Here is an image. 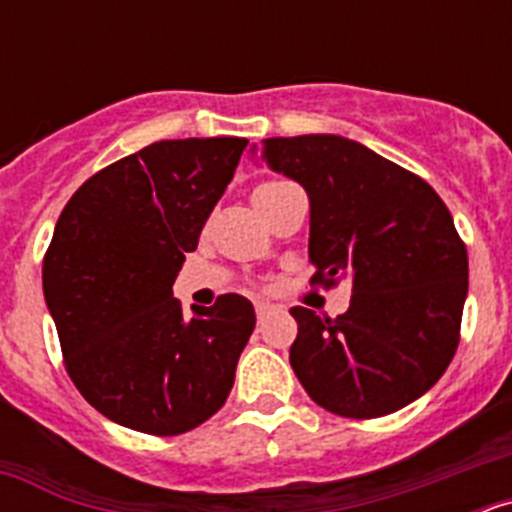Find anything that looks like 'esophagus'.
Returning <instances> with one entry per match:
<instances>
[{"label": "esophagus", "mask_w": 512, "mask_h": 512, "mask_svg": "<svg viewBox=\"0 0 512 512\" xmlns=\"http://www.w3.org/2000/svg\"><path fill=\"white\" fill-rule=\"evenodd\" d=\"M271 310H274V305H271V302H264V300L256 302V318L259 320H264Z\"/></svg>", "instance_id": "34e87169"}]
</instances>
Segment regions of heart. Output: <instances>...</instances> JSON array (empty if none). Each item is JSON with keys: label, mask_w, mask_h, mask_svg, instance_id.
<instances>
[{"label": "heart", "mask_w": 512, "mask_h": 512, "mask_svg": "<svg viewBox=\"0 0 512 512\" xmlns=\"http://www.w3.org/2000/svg\"><path fill=\"white\" fill-rule=\"evenodd\" d=\"M282 184H287V182H264V184H259V187L253 189V197H261V194H266V192H271V189L282 187Z\"/></svg>", "instance_id": "heart-1"}]
</instances>
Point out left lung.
Masks as SVG:
<instances>
[{"label": "left lung", "instance_id": "8db88e82", "mask_svg": "<svg viewBox=\"0 0 512 512\" xmlns=\"http://www.w3.org/2000/svg\"><path fill=\"white\" fill-rule=\"evenodd\" d=\"M261 161L307 192L312 282H351L336 320L289 310V364L305 392L343 418L418 400L459 346L469 261L451 212L420 176L343 135L266 138Z\"/></svg>", "mask_w": 512, "mask_h": 512}]
</instances>
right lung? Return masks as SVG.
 <instances>
[{
  "label": "right lung",
  "mask_w": 512,
  "mask_h": 512,
  "mask_svg": "<svg viewBox=\"0 0 512 512\" xmlns=\"http://www.w3.org/2000/svg\"><path fill=\"white\" fill-rule=\"evenodd\" d=\"M246 146L158 140L87 179L58 217L43 295L66 372L125 428L179 436L228 400L253 305L223 295L184 318L171 287Z\"/></svg>",
  "instance_id": "add662e5"
}]
</instances>
